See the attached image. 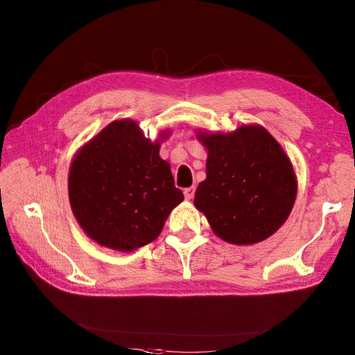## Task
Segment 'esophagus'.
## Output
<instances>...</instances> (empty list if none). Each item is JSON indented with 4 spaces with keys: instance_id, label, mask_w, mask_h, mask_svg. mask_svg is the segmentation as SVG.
Wrapping results in <instances>:
<instances>
[{
    "instance_id": "esophagus-1",
    "label": "esophagus",
    "mask_w": 355,
    "mask_h": 355,
    "mask_svg": "<svg viewBox=\"0 0 355 355\" xmlns=\"http://www.w3.org/2000/svg\"><path fill=\"white\" fill-rule=\"evenodd\" d=\"M184 194H185V198H187V200H191L192 197H194V194H196V188H194V187H189V188H185V191H184Z\"/></svg>"
}]
</instances>
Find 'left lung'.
<instances>
[{"label":"left lung","instance_id":"8db88e82","mask_svg":"<svg viewBox=\"0 0 355 355\" xmlns=\"http://www.w3.org/2000/svg\"><path fill=\"white\" fill-rule=\"evenodd\" d=\"M206 180L194 204L213 232L232 244H254L272 235L288 218L296 198V176L283 148L261 125H241L227 135H204Z\"/></svg>","mask_w":355,"mask_h":355}]
</instances>
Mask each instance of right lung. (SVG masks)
I'll use <instances>...</instances> for the list:
<instances>
[{
    "instance_id": "right-lung-1",
    "label": "right lung",
    "mask_w": 355,
    "mask_h": 355,
    "mask_svg": "<svg viewBox=\"0 0 355 355\" xmlns=\"http://www.w3.org/2000/svg\"><path fill=\"white\" fill-rule=\"evenodd\" d=\"M158 151L159 142L146 139L135 121L118 120L75 155L68 180L71 207L96 243L120 252L146 245L184 200Z\"/></svg>"
}]
</instances>
